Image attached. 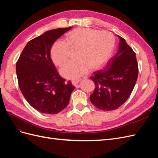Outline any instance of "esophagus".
I'll return each instance as SVG.
<instances>
[{
	"label": "esophagus",
	"mask_w": 158,
	"mask_h": 158,
	"mask_svg": "<svg viewBox=\"0 0 158 158\" xmlns=\"http://www.w3.org/2000/svg\"><path fill=\"white\" fill-rule=\"evenodd\" d=\"M81 80H82L81 79H74V80H72V84H73V85H76V84H78Z\"/></svg>",
	"instance_id": "1"
}]
</instances>
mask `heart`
Returning <instances> with one entry per match:
<instances>
[{
	"mask_svg": "<svg viewBox=\"0 0 158 158\" xmlns=\"http://www.w3.org/2000/svg\"><path fill=\"white\" fill-rule=\"evenodd\" d=\"M114 45V38L111 33L88 28H79L68 33L66 42L56 41L52 45L51 56L58 66L69 60L72 51H76V60L66 64L61 69L62 75L68 78H76L89 70H96L106 63Z\"/></svg>",
	"mask_w": 158,
	"mask_h": 158,
	"instance_id": "b5f03b06",
	"label": "heart"
}]
</instances>
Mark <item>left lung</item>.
I'll return each instance as SVG.
<instances>
[{
  "label": "left lung",
  "mask_w": 158,
  "mask_h": 158,
  "mask_svg": "<svg viewBox=\"0 0 158 158\" xmlns=\"http://www.w3.org/2000/svg\"><path fill=\"white\" fill-rule=\"evenodd\" d=\"M118 50L110 59L106 70H98L90 76L95 88L90 95L94 106L103 111L117 109L130 97L138 75L136 53L123 37Z\"/></svg>",
  "instance_id": "left-lung-1"
}]
</instances>
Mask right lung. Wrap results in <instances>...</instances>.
I'll use <instances>...</instances> for the list:
<instances>
[{
	"mask_svg": "<svg viewBox=\"0 0 158 158\" xmlns=\"http://www.w3.org/2000/svg\"><path fill=\"white\" fill-rule=\"evenodd\" d=\"M71 28L51 30L30 40L16 62L19 87L26 101L40 113L63 111L75 88L59 75L50 55L55 41Z\"/></svg>",
	"mask_w": 158,
	"mask_h": 158,
	"instance_id": "right-lung-1",
	"label": "right lung"
}]
</instances>
